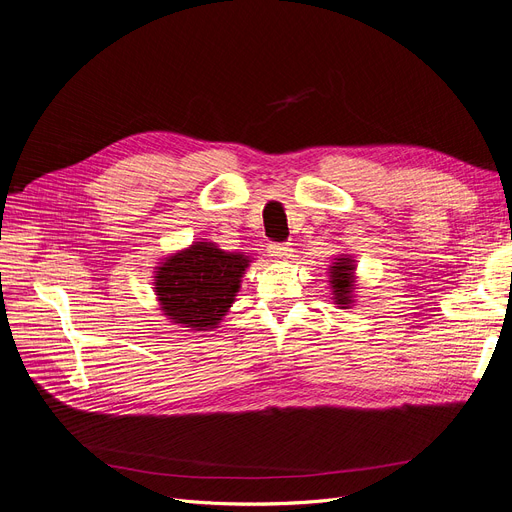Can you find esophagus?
<instances>
[{"label": "esophagus", "instance_id": "esophagus-1", "mask_svg": "<svg viewBox=\"0 0 512 512\" xmlns=\"http://www.w3.org/2000/svg\"><path fill=\"white\" fill-rule=\"evenodd\" d=\"M292 243H271L269 245V254L273 256V258H279V260H285V258H290L292 256Z\"/></svg>", "mask_w": 512, "mask_h": 512}]
</instances>
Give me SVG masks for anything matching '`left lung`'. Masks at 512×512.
<instances>
[{
    "label": "left lung",
    "instance_id": "1",
    "mask_svg": "<svg viewBox=\"0 0 512 512\" xmlns=\"http://www.w3.org/2000/svg\"><path fill=\"white\" fill-rule=\"evenodd\" d=\"M332 271V290H334V300L336 304L349 306L353 302V260L351 258H338V262L330 269Z\"/></svg>",
    "mask_w": 512,
    "mask_h": 512
}]
</instances>
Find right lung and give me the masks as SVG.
<instances>
[{"instance_id":"add662e5","label":"right lung","mask_w":512,"mask_h":512,"mask_svg":"<svg viewBox=\"0 0 512 512\" xmlns=\"http://www.w3.org/2000/svg\"><path fill=\"white\" fill-rule=\"evenodd\" d=\"M248 264V256L222 252L210 241H197L189 250L170 256L155 277L163 315L197 332L218 327L239 292Z\"/></svg>"}]
</instances>
